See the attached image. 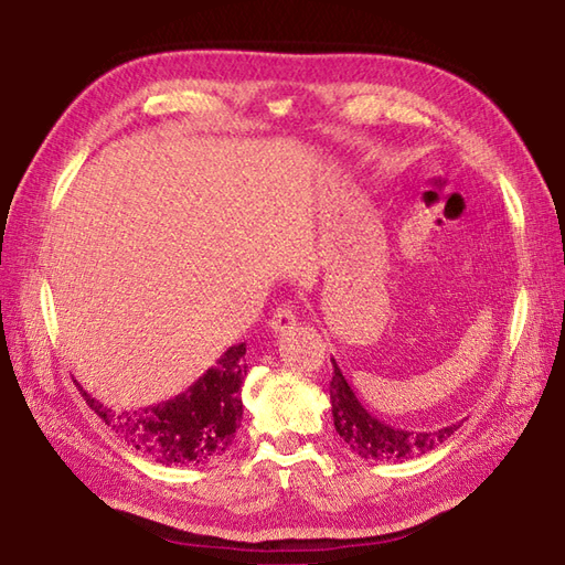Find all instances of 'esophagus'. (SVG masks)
<instances>
[{"label": "esophagus", "mask_w": 565, "mask_h": 565, "mask_svg": "<svg viewBox=\"0 0 565 565\" xmlns=\"http://www.w3.org/2000/svg\"><path fill=\"white\" fill-rule=\"evenodd\" d=\"M295 326H297V319H295V311L290 305H280L273 311V316H270L273 333H287V330H292Z\"/></svg>", "instance_id": "esophagus-1"}]
</instances>
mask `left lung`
<instances>
[{
  "mask_svg": "<svg viewBox=\"0 0 565 565\" xmlns=\"http://www.w3.org/2000/svg\"><path fill=\"white\" fill-rule=\"evenodd\" d=\"M333 362V381H330V405H333L335 431L340 434L356 456L366 460H409L419 458L424 452L434 450L438 444L448 441L450 434L460 429L462 422H456L436 431H405L388 426L371 417L364 405L356 401L350 383L342 376L335 360Z\"/></svg>",
  "mask_w": 565,
  "mask_h": 565,
  "instance_id": "8db88e82",
  "label": "left lung"
}]
</instances>
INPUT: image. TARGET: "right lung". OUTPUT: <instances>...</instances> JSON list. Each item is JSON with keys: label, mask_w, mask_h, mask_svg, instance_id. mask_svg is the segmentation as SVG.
I'll return each instance as SVG.
<instances>
[{"label": "right lung", "mask_w": 565, "mask_h": 565, "mask_svg": "<svg viewBox=\"0 0 565 565\" xmlns=\"http://www.w3.org/2000/svg\"><path fill=\"white\" fill-rule=\"evenodd\" d=\"M246 345L230 348L213 369L170 397L143 409L117 412L90 397L88 407L131 448L160 465H205L235 441L242 422V381L246 376Z\"/></svg>", "instance_id": "add662e5"}]
</instances>
